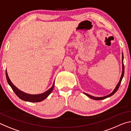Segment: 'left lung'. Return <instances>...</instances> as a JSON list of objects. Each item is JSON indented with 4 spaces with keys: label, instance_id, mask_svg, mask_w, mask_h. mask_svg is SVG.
Listing matches in <instances>:
<instances>
[{
    "label": "left lung",
    "instance_id": "left-lung-1",
    "mask_svg": "<svg viewBox=\"0 0 131 131\" xmlns=\"http://www.w3.org/2000/svg\"><path fill=\"white\" fill-rule=\"evenodd\" d=\"M123 60H124V56H123V52H122V67H123V68H122V69H123V70H122V74H121V76L120 79H119V82L118 83V84H117L116 87H115L114 90L112 92H111L110 94L106 95V96H102V97H95V96H92V95H90L88 94H86V93H85V92H84V94L87 95V96L90 97V98H91V99H95V100H102V99H106V98H107V97H110V96H112L118 90V88H119V85H120V84H121V83L122 79H123V77H124V63H123Z\"/></svg>",
    "mask_w": 131,
    "mask_h": 131
}]
</instances>
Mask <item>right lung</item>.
<instances>
[{
    "instance_id": "obj_1",
    "label": "right lung",
    "mask_w": 131,
    "mask_h": 131,
    "mask_svg": "<svg viewBox=\"0 0 131 131\" xmlns=\"http://www.w3.org/2000/svg\"><path fill=\"white\" fill-rule=\"evenodd\" d=\"M6 79H7V81L8 82V84L12 87V90L14 91L15 94L17 95V96L19 97L21 99L25 101L30 102H41L45 99L46 97H47L48 95H49L51 93L52 91L54 89V82L52 84V86L51 87L49 90H47V91L44 92L42 94H36V95H32L29 94L27 93H25L23 91H22L18 88H17L13 84V83L11 81L10 79H9V77L8 76L7 70H6Z\"/></svg>"
}]
</instances>
